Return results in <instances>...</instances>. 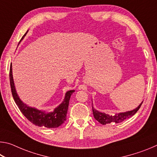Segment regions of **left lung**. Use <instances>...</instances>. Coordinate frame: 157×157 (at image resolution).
Returning <instances> with one entry per match:
<instances>
[{
	"mask_svg": "<svg viewBox=\"0 0 157 157\" xmlns=\"http://www.w3.org/2000/svg\"><path fill=\"white\" fill-rule=\"evenodd\" d=\"M143 102L138 106V107L133 109L132 111H128L126 112H121L118 113H116L115 115H109V114H107L105 113H102L98 111V110L94 109V107L92 106V110L93 113H94V116L96 121L99 122L100 123L102 124H106L111 123H119L123 122L127 118H129V117H132L136 113L138 110L139 109L140 106H141ZM93 105V104H92Z\"/></svg>",
	"mask_w": 157,
	"mask_h": 157,
	"instance_id": "8db88e82",
	"label": "left lung"
}]
</instances>
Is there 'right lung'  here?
Instances as JSON below:
<instances>
[{"label": "right lung", "mask_w": 157, "mask_h": 157, "mask_svg": "<svg viewBox=\"0 0 157 157\" xmlns=\"http://www.w3.org/2000/svg\"><path fill=\"white\" fill-rule=\"evenodd\" d=\"M28 33V31H27ZM25 33V34H27ZM25 34L24 36H25ZM23 36V38L24 37ZM22 38V39H23ZM10 81L12 96L14 98L16 104L25 118L30 121L32 123L39 127H45L47 128H57L64 123L66 120L69 100L71 95L75 90H70L66 93L63 102L51 112L39 110L34 107H29L20 99L16 91L14 79L12 75V66H10Z\"/></svg>", "instance_id": "obj_1"}]
</instances>
